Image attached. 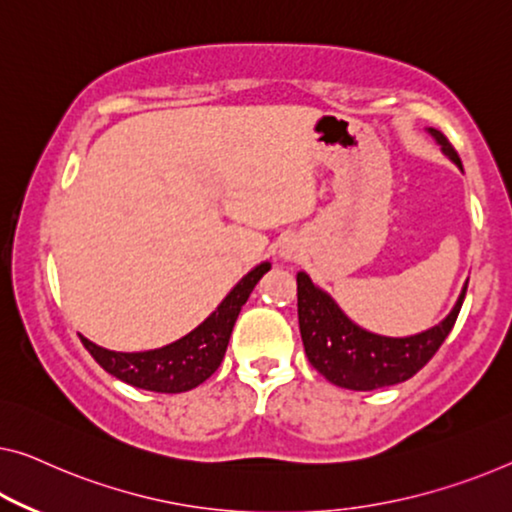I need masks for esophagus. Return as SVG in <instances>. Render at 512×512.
Masks as SVG:
<instances>
[{"label": "esophagus", "instance_id": "1", "mask_svg": "<svg viewBox=\"0 0 512 512\" xmlns=\"http://www.w3.org/2000/svg\"><path fill=\"white\" fill-rule=\"evenodd\" d=\"M282 257L292 259V248H282Z\"/></svg>", "mask_w": 512, "mask_h": 512}]
</instances>
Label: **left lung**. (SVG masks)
Returning <instances> with one entry per match:
<instances>
[{
  "mask_svg": "<svg viewBox=\"0 0 512 512\" xmlns=\"http://www.w3.org/2000/svg\"><path fill=\"white\" fill-rule=\"evenodd\" d=\"M430 133L441 144V151L462 170L460 156L448 137L434 128H430ZM464 294L467 285L451 315L441 324L409 338H386L356 326L338 308V303L312 285V280L301 271L296 276V296H299V329L305 356L319 375L349 391H375V388L400 384L414 377L437 354L460 315Z\"/></svg>",
  "mask_w": 512,
  "mask_h": 512,
  "instance_id": "8db88e82",
  "label": "left lung"
}]
</instances>
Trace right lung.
<instances>
[{"instance_id":"obj_1","label":"right lung","mask_w":512,"mask_h":512,"mask_svg":"<svg viewBox=\"0 0 512 512\" xmlns=\"http://www.w3.org/2000/svg\"><path fill=\"white\" fill-rule=\"evenodd\" d=\"M269 269V262L255 266L248 276L236 282V287L225 296L223 303L195 331H190L167 347L126 354L98 347L85 335H80V340L105 372L126 381V384L156 393L190 391V388L200 386L202 381H207L218 370L227 352V342H230L241 305L248 301L259 278Z\"/></svg>"}]
</instances>
